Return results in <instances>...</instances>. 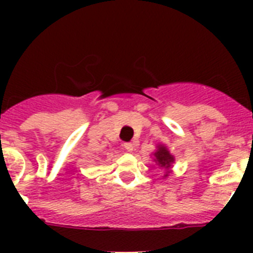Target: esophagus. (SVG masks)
<instances>
[{
  "label": "esophagus",
  "mask_w": 253,
  "mask_h": 253,
  "mask_svg": "<svg viewBox=\"0 0 253 253\" xmlns=\"http://www.w3.org/2000/svg\"><path fill=\"white\" fill-rule=\"evenodd\" d=\"M124 148L126 149L128 152H131L134 148V144L133 143H124Z\"/></svg>",
  "instance_id": "esophagus-1"
}]
</instances>
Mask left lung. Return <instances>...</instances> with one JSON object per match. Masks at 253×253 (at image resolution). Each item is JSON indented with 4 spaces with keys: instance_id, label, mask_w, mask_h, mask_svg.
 Segmentation results:
<instances>
[{
    "instance_id": "obj_1",
    "label": "left lung",
    "mask_w": 253,
    "mask_h": 253,
    "mask_svg": "<svg viewBox=\"0 0 253 253\" xmlns=\"http://www.w3.org/2000/svg\"><path fill=\"white\" fill-rule=\"evenodd\" d=\"M154 162L157 163L160 167H165V169H169L171 167V165L175 162V158L169 152V149L163 144H158L157 151L154 152ZM165 176H167V173Z\"/></svg>"
}]
</instances>
